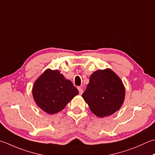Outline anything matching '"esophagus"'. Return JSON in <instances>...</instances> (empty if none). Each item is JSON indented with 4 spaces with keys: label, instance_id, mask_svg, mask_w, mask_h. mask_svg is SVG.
<instances>
[{
    "label": "esophagus",
    "instance_id": "obj_1",
    "mask_svg": "<svg viewBox=\"0 0 155 155\" xmlns=\"http://www.w3.org/2000/svg\"><path fill=\"white\" fill-rule=\"evenodd\" d=\"M78 90H79V93H80V94H83L84 90H83V89H82L81 87H78Z\"/></svg>",
    "mask_w": 155,
    "mask_h": 155
}]
</instances>
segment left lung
Returning <instances> with one entry per match:
<instances>
[{
  "mask_svg": "<svg viewBox=\"0 0 155 155\" xmlns=\"http://www.w3.org/2000/svg\"><path fill=\"white\" fill-rule=\"evenodd\" d=\"M82 97L92 113L103 118L113 114L121 108L125 97V87L121 79L112 69H100L90 75Z\"/></svg>",
  "mask_w": 155,
  "mask_h": 155,
  "instance_id": "left-lung-1",
  "label": "left lung"
}]
</instances>
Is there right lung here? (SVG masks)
<instances>
[{"instance_id":"obj_1","label":"right lung","mask_w":155,"mask_h":155,"mask_svg":"<svg viewBox=\"0 0 155 155\" xmlns=\"http://www.w3.org/2000/svg\"><path fill=\"white\" fill-rule=\"evenodd\" d=\"M78 93L70 80L59 71L51 69H47L37 78L32 90L37 106L49 114L61 111Z\"/></svg>"}]
</instances>
